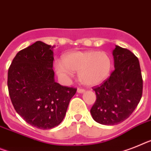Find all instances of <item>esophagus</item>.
Segmentation results:
<instances>
[{"mask_svg": "<svg viewBox=\"0 0 151 151\" xmlns=\"http://www.w3.org/2000/svg\"><path fill=\"white\" fill-rule=\"evenodd\" d=\"M77 92H78V93H83L85 92V89H81V88H78V89H77Z\"/></svg>", "mask_w": 151, "mask_h": 151, "instance_id": "34e87169", "label": "esophagus"}]
</instances>
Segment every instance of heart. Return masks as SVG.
I'll use <instances>...</instances> for the list:
<instances>
[{
    "instance_id": "obj_1",
    "label": "heart",
    "mask_w": 151,
    "mask_h": 151,
    "mask_svg": "<svg viewBox=\"0 0 151 151\" xmlns=\"http://www.w3.org/2000/svg\"><path fill=\"white\" fill-rule=\"evenodd\" d=\"M55 68L58 76L64 80H68L76 72L81 83L93 86L109 76L112 61L105 52H73L65 56L64 61H56Z\"/></svg>"
}]
</instances>
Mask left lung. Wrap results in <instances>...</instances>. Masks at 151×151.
Masks as SVG:
<instances>
[{
  "instance_id": "1",
  "label": "left lung",
  "mask_w": 151,
  "mask_h": 151,
  "mask_svg": "<svg viewBox=\"0 0 151 151\" xmlns=\"http://www.w3.org/2000/svg\"><path fill=\"white\" fill-rule=\"evenodd\" d=\"M113 55L115 70L100 86L93 88L96 100L90 109L93 119L103 125H116L127 119L140 103L143 93L137 57L118 45Z\"/></svg>"
}]
</instances>
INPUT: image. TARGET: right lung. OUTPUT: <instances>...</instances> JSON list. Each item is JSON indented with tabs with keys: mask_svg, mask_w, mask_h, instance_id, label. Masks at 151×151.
<instances>
[{
	"mask_svg": "<svg viewBox=\"0 0 151 151\" xmlns=\"http://www.w3.org/2000/svg\"><path fill=\"white\" fill-rule=\"evenodd\" d=\"M38 41L17 52L7 73L14 108L30 125L48 129L59 125L76 93L55 82L53 48Z\"/></svg>",
	"mask_w": 151,
	"mask_h": 151,
	"instance_id": "add662e5",
	"label": "right lung"
}]
</instances>
